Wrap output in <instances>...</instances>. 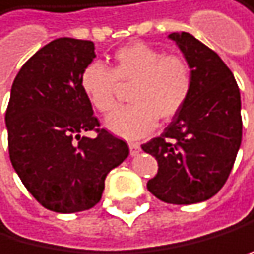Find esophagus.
Returning <instances> with one entry per match:
<instances>
[{
	"instance_id": "esophagus-1",
	"label": "esophagus",
	"mask_w": 254,
	"mask_h": 254,
	"mask_svg": "<svg viewBox=\"0 0 254 254\" xmlns=\"http://www.w3.org/2000/svg\"><path fill=\"white\" fill-rule=\"evenodd\" d=\"M128 147H130V155H136V154H139V151H141V146L138 143H130Z\"/></svg>"
}]
</instances>
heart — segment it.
Segmentation results:
<instances>
[{
	"label": "heart",
	"instance_id": "heart-1",
	"mask_svg": "<svg viewBox=\"0 0 254 254\" xmlns=\"http://www.w3.org/2000/svg\"><path fill=\"white\" fill-rule=\"evenodd\" d=\"M119 83L132 84V105L113 111L105 126L118 136L138 139L152 132L158 118L170 121L179 115L191 94L193 73L182 58L133 42L115 53L113 69L94 61L84 67L80 78L84 96L100 113L116 107Z\"/></svg>",
	"mask_w": 254,
	"mask_h": 254
}]
</instances>
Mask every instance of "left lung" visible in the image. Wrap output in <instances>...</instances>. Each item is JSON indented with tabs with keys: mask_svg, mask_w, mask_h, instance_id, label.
<instances>
[{
	"mask_svg": "<svg viewBox=\"0 0 254 254\" xmlns=\"http://www.w3.org/2000/svg\"><path fill=\"white\" fill-rule=\"evenodd\" d=\"M191 67L193 88L165 132L141 146L158 171L147 190L168 204L202 202L220 191L242 143L241 92L221 58L189 33H171Z\"/></svg>",
	"mask_w": 254,
	"mask_h": 254,
	"instance_id": "8db88e82",
	"label": "left lung"
}]
</instances>
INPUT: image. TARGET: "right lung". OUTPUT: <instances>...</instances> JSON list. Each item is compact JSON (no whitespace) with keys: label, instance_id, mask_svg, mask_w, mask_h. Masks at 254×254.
<instances>
[{"label":"right lung","instance_id":"obj_1","mask_svg":"<svg viewBox=\"0 0 254 254\" xmlns=\"http://www.w3.org/2000/svg\"><path fill=\"white\" fill-rule=\"evenodd\" d=\"M94 58L91 40H52L17 73L6 110L13 170L40 204L60 214L96 206L107 174L128 157L126 141L99 128L81 89ZM89 129L96 138L82 135Z\"/></svg>","mask_w":254,"mask_h":254}]
</instances>
